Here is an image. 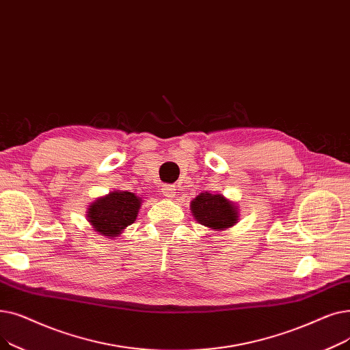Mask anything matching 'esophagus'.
I'll list each match as a JSON object with an SVG mask.
<instances>
[{"mask_svg": "<svg viewBox=\"0 0 350 350\" xmlns=\"http://www.w3.org/2000/svg\"><path fill=\"white\" fill-rule=\"evenodd\" d=\"M176 189H175V187L174 185H165L163 188H162V195L165 196V198H175V195H176V192H175Z\"/></svg>", "mask_w": 350, "mask_h": 350, "instance_id": "1", "label": "esophagus"}]
</instances>
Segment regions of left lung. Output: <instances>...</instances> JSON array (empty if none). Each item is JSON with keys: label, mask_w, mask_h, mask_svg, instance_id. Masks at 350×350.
Returning a JSON list of instances; mask_svg holds the SVG:
<instances>
[{"label": "left lung", "mask_w": 350, "mask_h": 350, "mask_svg": "<svg viewBox=\"0 0 350 350\" xmlns=\"http://www.w3.org/2000/svg\"><path fill=\"white\" fill-rule=\"evenodd\" d=\"M195 221L213 232L226 230L239 222L238 205L222 193L202 192L191 201Z\"/></svg>", "instance_id": "1"}]
</instances>
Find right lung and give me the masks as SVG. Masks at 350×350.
I'll list each match as a JSON object with an SVG mask.
<instances>
[{"mask_svg":"<svg viewBox=\"0 0 350 350\" xmlns=\"http://www.w3.org/2000/svg\"><path fill=\"white\" fill-rule=\"evenodd\" d=\"M142 202V198L134 192L116 189L88 205L87 221L98 235L116 239L135 222Z\"/></svg>","mask_w":350,"mask_h":350,"instance_id":"right-lung-1","label":"right lung"}]
</instances>
